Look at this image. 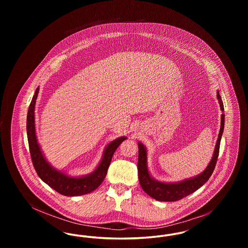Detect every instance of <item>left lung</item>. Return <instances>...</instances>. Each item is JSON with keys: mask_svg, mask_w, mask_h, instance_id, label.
Here are the masks:
<instances>
[{"mask_svg": "<svg viewBox=\"0 0 248 248\" xmlns=\"http://www.w3.org/2000/svg\"><path fill=\"white\" fill-rule=\"evenodd\" d=\"M217 99L219 102V107L221 111L224 110L223 102L219 92L217 91ZM225 114H221V125L218 134V138L216 143L215 151L213 154L212 159L201 174L196 177L188 178L176 183H165L154 179L149 173L148 165H147V150L146 147L139 142V162H138V172H139V180L143 190L157 201L163 202H175L180 200L190 193L196 191L201 188L211 177L213 171L217 161L218 153H219V145L221 137L224 130Z\"/></svg>", "mask_w": 248, "mask_h": 248, "instance_id": "left-lung-1", "label": "left lung"}]
</instances>
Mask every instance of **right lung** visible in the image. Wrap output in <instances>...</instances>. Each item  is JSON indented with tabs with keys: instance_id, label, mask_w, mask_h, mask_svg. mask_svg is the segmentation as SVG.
<instances>
[{
	"instance_id": "right-lung-1",
	"label": "right lung",
	"mask_w": 248,
	"mask_h": 248,
	"mask_svg": "<svg viewBox=\"0 0 248 248\" xmlns=\"http://www.w3.org/2000/svg\"><path fill=\"white\" fill-rule=\"evenodd\" d=\"M38 93L39 87L36 89L27 115V135L30 153L38 176L48 186L65 196H79L92 192L96 188H98L104 180L113 154L117 150L120 144L125 140L126 138H118L107 146L99 165H97L95 170L91 174L76 177H70L63 172H60L48 163L37 141L34 109Z\"/></svg>"
}]
</instances>
